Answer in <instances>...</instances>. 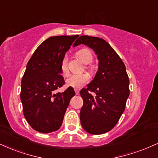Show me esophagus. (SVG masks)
Returning a JSON list of instances; mask_svg holds the SVG:
<instances>
[{
	"label": "esophagus",
	"mask_w": 158,
	"mask_h": 158,
	"mask_svg": "<svg viewBox=\"0 0 158 158\" xmlns=\"http://www.w3.org/2000/svg\"><path fill=\"white\" fill-rule=\"evenodd\" d=\"M75 92H76V94H79V89H75Z\"/></svg>",
	"instance_id": "obj_1"
}]
</instances>
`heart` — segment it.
<instances>
[{"instance_id": "heart-1", "label": "heart", "mask_w": 158, "mask_h": 158, "mask_svg": "<svg viewBox=\"0 0 158 158\" xmlns=\"http://www.w3.org/2000/svg\"><path fill=\"white\" fill-rule=\"evenodd\" d=\"M77 57L79 58V60L82 61L85 64H89L93 60V56H92L91 52L88 49L84 48L81 49L77 52ZM61 73L64 76L68 75V70L67 68V60L64 59L61 61ZM89 81V77L86 73H80V74H73L70 75L66 80V84L68 87H72L74 88H79L82 85L86 84Z\"/></svg>"}]
</instances>
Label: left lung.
I'll list each match as a JSON object with an SVG mask.
<instances>
[{
  "label": "left lung",
  "mask_w": 158,
  "mask_h": 158,
  "mask_svg": "<svg viewBox=\"0 0 158 158\" xmlns=\"http://www.w3.org/2000/svg\"><path fill=\"white\" fill-rule=\"evenodd\" d=\"M79 44L91 48L99 61L94 79L80 91L81 125L88 133L101 135L111 130L124 112L130 93L129 79L122 59L104 39L81 35L73 47ZM90 92L96 94L95 97Z\"/></svg>",
  "instance_id": "left-lung-1"
}]
</instances>
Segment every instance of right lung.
Returning a JSON list of instances; mask_svg holds the SVG:
<instances>
[{
    "label": "right lung",
    "mask_w": 158,
    "mask_h": 158,
    "mask_svg": "<svg viewBox=\"0 0 158 158\" xmlns=\"http://www.w3.org/2000/svg\"><path fill=\"white\" fill-rule=\"evenodd\" d=\"M78 37H50L38 47L27 63L21 80V100L25 119L35 131L50 133L62 124L75 91L72 87L62 93L55 91L64 85L61 61Z\"/></svg>",
    "instance_id": "obj_1"
}]
</instances>
